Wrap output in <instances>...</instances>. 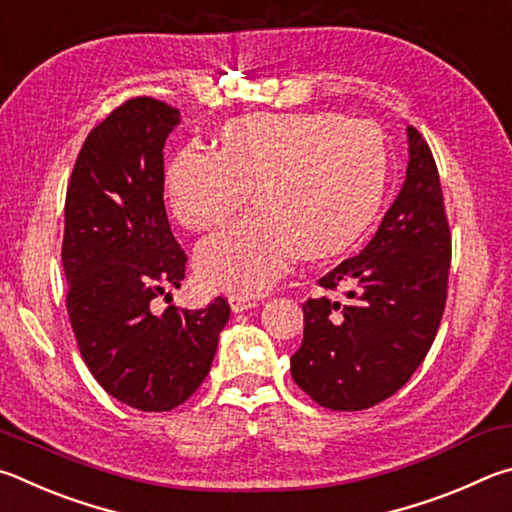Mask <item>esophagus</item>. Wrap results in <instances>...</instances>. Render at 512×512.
I'll return each mask as SVG.
<instances>
[{
    "mask_svg": "<svg viewBox=\"0 0 512 512\" xmlns=\"http://www.w3.org/2000/svg\"><path fill=\"white\" fill-rule=\"evenodd\" d=\"M229 306H231L233 312H245V310L256 308L258 301L251 299V297H245V294H231Z\"/></svg>",
    "mask_w": 512,
    "mask_h": 512,
    "instance_id": "34e87169",
    "label": "esophagus"
}]
</instances>
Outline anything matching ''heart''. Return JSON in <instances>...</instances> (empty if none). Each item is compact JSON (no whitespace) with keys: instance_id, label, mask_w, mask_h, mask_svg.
I'll use <instances>...</instances> for the list:
<instances>
[{"instance_id":"1","label":"heart","mask_w":512,"mask_h":512,"mask_svg":"<svg viewBox=\"0 0 512 512\" xmlns=\"http://www.w3.org/2000/svg\"><path fill=\"white\" fill-rule=\"evenodd\" d=\"M389 157L369 121L317 114H249L220 132V150L188 143L170 159V213L209 229L249 200L256 211L206 236L195 249L204 288L261 294L306 258L353 247L378 213Z\"/></svg>"}]
</instances>
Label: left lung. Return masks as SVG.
Segmentation results:
<instances>
[{
    "instance_id": "1",
    "label": "left lung",
    "mask_w": 512,
    "mask_h": 512,
    "mask_svg": "<svg viewBox=\"0 0 512 512\" xmlns=\"http://www.w3.org/2000/svg\"><path fill=\"white\" fill-rule=\"evenodd\" d=\"M407 177L380 229L339 263L321 288H351L348 301L303 303L294 382L333 411H360L405 387L434 344L447 299L452 238L432 150L407 128Z\"/></svg>"
}]
</instances>
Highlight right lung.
Wrapping results in <instances>:
<instances>
[{"label": "right lung", "mask_w": 512, "mask_h": 512, "mask_svg": "<svg viewBox=\"0 0 512 512\" xmlns=\"http://www.w3.org/2000/svg\"><path fill=\"white\" fill-rule=\"evenodd\" d=\"M179 121L155 98L116 107L87 134L65 200L62 267L80 355L112 398L141 411L193 396L231 315L222 297L202 310L152 306L184 279L164 204V143Z\"/></svg>", "instance_id": "1"}]
</instances>
